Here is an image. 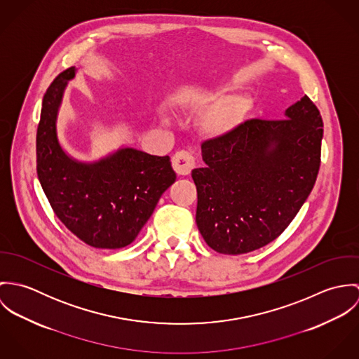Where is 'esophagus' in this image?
<instances>
[{"label": "esophagus", "mask_w": 359, "mask_h": 359, "mask_svg": "<svg viewBox=\"0 0 359 359\" xmlns=\"http://www.w3.org/2000/svg\"><path fill=\"white\" fill-rule=\"evenodd\" d=\"M172 167L177 174L188 175L195 167V160L189 152L180 151L172 156Z\"/></svg>", "instance_id": "1"}]
</instances>
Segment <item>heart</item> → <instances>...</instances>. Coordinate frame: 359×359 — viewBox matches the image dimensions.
Returning a JSON list of instances; mask_svg holds the SVG:
<instances>
[{
    "label": "heart",
    "instance_id": "b5f03b06",
    "mask_svg": "<svg viewBox=\"0 0 359 359\" xmlns=\"http://www.w3.org/2000/svg\"><path fill=\"white\" fill-rule=\"evenodd\" d=\"M250 110L245 98H232L219 103L203 118V130L211 138H225L236 133L248 118Z\"/></svg>",
    "mask_w": 359,
    "mask_h": 359
}]
</instances>
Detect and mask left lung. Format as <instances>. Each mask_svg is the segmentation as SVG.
Wrapping results in <instances>:
<instances>
[{
  "mask_svg": "<svg viewBox=\"0 0 359 359\" xmlns=\"http://www.w3.org/2000/svg\"><path fill=\"white\" fill-rule=\"evenodd\" d=\"M322 127L304 95L282 120L252 118L232 135L202 144L205 165L192 170L196 224L212 250L249 253L287 228L316 181Z\"/></svg>",
  "mask_w": 359,
  "mask_h": 359,
  "instance_id": "left-lung-1",
  "label": "left lung"
}]
</instances>
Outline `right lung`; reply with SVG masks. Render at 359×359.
Wrapping results in <instances>:
<instances>
[{"instance_id": "obj_1", "label": "right lung", "mask_w": 359, "mask_h": 359, "mask_svg": "<svg viewBox=\"0 0 359 359\" xmlns=\"http://www.w3.org/2000/svg\"><path fill=\"white\" fill-rule=\"evenodd\" d=\"M76 67L48 87L37 128V175L56 217L84 243L120 249L135 241L177 175L168 156L121 148L93 163L66 154L57 140V113Z\"/></svg>"}]
</instances>
